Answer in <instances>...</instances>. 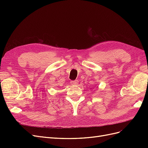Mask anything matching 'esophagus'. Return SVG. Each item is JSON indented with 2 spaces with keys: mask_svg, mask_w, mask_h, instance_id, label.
Returning <instances> with one entry per match:
<instances>
[{
  "mask_svg": "<svg viewBox=\"0 0 148 148\" xmlns=\"http://www.w3.org/2000/svg\"><path fill=\"white\" fill-rule=\"evenodd\" d=\"M70 83L72 85H77L78 84V81L77 80H75V81H71Z\"/></svg>",
  "mask_w": 148,
  "mask_h": 148,
  "instance_id": "obj_1",
  "label": "esophagus"
}]
</instances>
